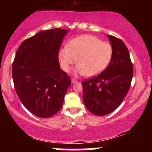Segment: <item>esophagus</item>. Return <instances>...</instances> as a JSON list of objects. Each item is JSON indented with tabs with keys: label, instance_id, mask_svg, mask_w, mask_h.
Returning a JSON list of instances; mask_svg holds the SVG:
<instances>
[{
	"label": "esophagus",
	"instance_id": "1",
	"mask_svg": "<svg viewBox=\"0 0 152 152\" xmlns=\"http://www.w3.org/2000/svg\"><path fill=\"white\" fill-rule=\"evenodd\" d=\"M71 82H72L73 83H77V80H76V79H74V78H71Z\"/></svg>",
	"mask_w": 152,
	"mask_h": 152
}]
</instances>
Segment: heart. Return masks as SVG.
<instances>
[{"label": "heart", "mask_w": 152, "mask_h": 152, "mask_svg": "<svg viewBox=\"0 0 152 152\" xmlns=\"http://www.w3.org/2000/svg\"><path fill=\"white\" fill-rule=\"evenodd\" d=\"M112 46L96 36L83 35L74 38L58 52V61L66 72L76 62V71L87 76H96L102 72L112 57Z\"/></svg>", "instance_id": "b5f03b06"}]
</instances>
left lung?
I'll use <instances>...</instances> for the list:
<instances>
[{"instance_id": "8db88e82", "label": "left lung", "mask_w": 152, "mask_h": 152, "mask_svg": "<svg viewBox=\"0 0 152 152\" xmlns=\"http://www.w3.org/2000/svg\"><path fill=\"white\" fill-rule=\"evenodd\" d=\"M108 36L113 49L109 65L100 74L81 83L85 106L97 116L109 114L121 104L130 88L134 73L126 45L119 38Z\"/></svg>"}]
</instances>
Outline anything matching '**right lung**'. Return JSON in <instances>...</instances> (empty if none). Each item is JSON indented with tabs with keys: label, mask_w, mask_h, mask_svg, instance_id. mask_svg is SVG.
<instances>
[{
	"label": "right lung",
	"mask_w": 152,
	"mask_h": 152,
	"mask_svg": "<svg viewBox=\"0 0 152 152\" xmlns=\"http://www.w3.org/2000/svg\"><path fill=\"white\" fill-rule=\"evenodd\" d=\"M66 33L59 28L41 31L23 41L15 53L12 65L15 91L23 106L38 117L58 112L71 83L58 62Z\"/></svg>",
	"instance_id": "right-lung-1"
}]
</instances>
